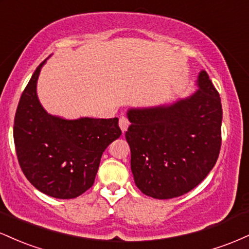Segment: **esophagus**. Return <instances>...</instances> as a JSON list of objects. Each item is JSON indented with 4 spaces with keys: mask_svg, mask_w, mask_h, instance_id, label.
<instances>
[{
    "mask_svg": "<svg viewBox=\"0 0 249 249\" xmlns=\"http://www.w3.org/2000/svg\"><path fill=\"white\" fill-rule=\"evenodd\" d=\"M128 125H130V122H128L127 117L122 116L121 118H119V127H121V130L123 131V132H125V131L127 130Z\"/></svg>",
    "mask_w": 249,
    "mask_h": 249,
    "instance_id": "obj_1",
    "label": "esophagus"
}]
</instances>
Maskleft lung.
<instances>
[{"mask_svg": "<svg viewBox=\"0 0 249 249\" xmlns=\"http://www.w3.org/2000/svg\"><path fill=\"white\" fill-rule=\"evenodd\" d=\"M199 90L171 107L130 110L125 138L137 187L171 199L198 186L215 165L221 147L222 107L206 71Z\"/></svg>", "mask_w": 249, "mask_h": 249, "instance_id": "8db88e82", "label": "left lung"}]
</instances>
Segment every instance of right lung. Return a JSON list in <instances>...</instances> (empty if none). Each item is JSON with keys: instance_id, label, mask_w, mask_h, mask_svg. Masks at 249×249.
Returning <instances> with one entry per match:
<instances>
[{"instance_id": "add662e5", "label": "right lung", "mask_w": 249, "mask_h": 249, "mask_svg": "<svg viewBox=\"0 0 249 249\" xmlns=\"http://www.w3.org/2000/svg\"><path fill=\"white\" fill-rule=\"evenodd\" d=\"M45 59L19 98L14 119L18 164L33 186L58 199H72L93 185L102 154L122 134L118 118L67 121L48 115L36 95Z\"/></svg>"}]
</instances>
